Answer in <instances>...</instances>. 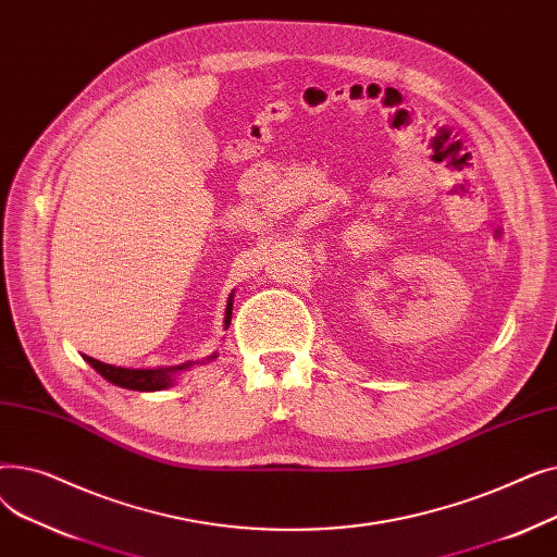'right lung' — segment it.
<instances>
[{
	"instance_id": "add662e5",
	"label": "right lung",
	"mask_w": 557,
	"mask_h": 557,
	"mask_svg": "<svg viewBox=\"0 0 557 557\" xmlns=\"http://www.w3.org/2000/svg\"><path fill=\"white\" fill-rule=\"evenodd\" d=\"M230 318H232V296L225 309V327L230 325ZM85 361L90 363L103 379H108L110 384L128 388V391H162L171 384L175 370L187 368V366H181V368H158V370H131V368H116L110 363H101L92 357H85Z\"/></svg>"
}]
</instances>
